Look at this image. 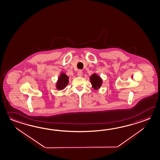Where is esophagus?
Instances as JSON below:
<instances>
[{"label":"esophagus","mask_w":160,"mask_h":160,"mask_svg":"<svg viewBox=\"0 0 160 160\" xmlns=\"http://www.w3.org/2000/svg\"><path fill=\"white\" fill-rule=\"evenodd\" d=\"M78 77H82V71H79L78 72Z\"/></svg>","instance_id":"esophagus-1"}]
</instances>
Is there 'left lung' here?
Wrapping results in <instances>:
<instances>
[{"label": "left lung", "mask_w": 160, "mask_h": 160, "mask_svg": "<svg viewBox=\"0 0 160 160\" xmlns=\"http://www.w3.org/2000/svg\"><path fill=\"white\" fill-rule=\"evenodd\" d=\"M90 81L93 88L95 89H99L103 82L102 79L100 78L99 76H98L96 73H93L90 76Z\"/></svg>", "instance_id": "1"}]
</instances>
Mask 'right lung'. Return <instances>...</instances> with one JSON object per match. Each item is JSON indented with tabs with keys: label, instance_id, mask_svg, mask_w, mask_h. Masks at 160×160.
<instances>
[{
	"label": "right lung",
	"instance_id": "obj_1",
	"mask_svg": "<svg viewBox=\"0 0 160 160\" xmlns=\"http://www.w3.org/2000/svg\"><path fill=\"white\" fill-rule=\"evenodd\" d=\"M69 82V77L64 73H61L58 81L56 83V88L58 90H62L65 88Z\"/></svg>",
	"mask_w": 160,
	"mask_h": 160
}]
</instances>
